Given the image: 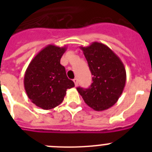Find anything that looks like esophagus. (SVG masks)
<instances>
[{
	"instance_id": "1",
	"label": "esophagus",
	"mask_w": 152,
	"mask_h": 152,
	"mask_svg": "<svg viewBox=\"0 0 152 152\" xmlns=\"http://www.w3.org/2000/svg\"><path fill=\"white\" fill-rule=\"evenodd\" d=\"M73 81H74V83H75V86L77 87V84H78V81H77V78H75V79H74V80H73Z\"/></svg>"
}]
</instances>
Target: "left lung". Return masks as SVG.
<instances>
[{
  "mask_svg": "<svg viewBox=\"0 0 152 152\" xmlns=\"http://www.w3.org/2000/svg\"><path fill=\"white\" fill-rule=\"evenodd\" d=\"M88 61L93 83L88 89L77 88L78 93L91 108L107 110L118 101L126 85V72L123 61L107 45L94 42L80 47Z\"/></svg>",
  "mask_w": 152,
  "mask_h": 152,
  "instance_id": "obj_1",
  "label": "left lung"
}]
</instances>
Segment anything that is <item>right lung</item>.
<instances>
[{"mask_svg": "<svg viewBox=\"0 0 152 152\" xmlns=\"http://www.w3.org/2000/svg\"><path fill=\"white\" fill-rule=\"evenodd\" d=\"M66 49V46L48 45L37 53L26 70L23 83L26 94L32 103L43 110L59 105L67 89L75 87L60 64Z\"/></svg>", "mask_w": 152, "mask_h": 152, "instance_id": "right-lung-1", "label": "right lung"}]
</instances>
